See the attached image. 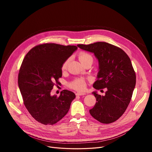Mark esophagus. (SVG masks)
Returning a JSON list of instances; mask_svg holds the SVG:
<instances>
[{
    "label": "esophagus",
    "instance_id": "esophagus-1",
    "mask_svg": "<svg viewBox=\"0 0 152 152\" xmlns=\"http://www.w3.org/2000/svg\"><path fill=\"white\" fill-rule=\"evenodd\" d=\"M76 95H77V96H80V95H86V94H85V93H83V92H77V93L76 94Z\"/></svg>",
    "mask_w": 152,
    "mask_h": 152
}]
</instances>
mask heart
I'll use <instances>...</instances> for the list:
<instances>
[{"instance_id": "1", "label": "heart", "mask_w": 152, "mask_h": 152, "mask_svg": "<svg viewBox=\"0 0 152 152\" xmlns=\"http://www.w3.org/2000/svg\"><path fill=\"white\" fill-rule=\"evenodd\" d=\"M79 59L83 65H84L85 63L89 61H93V58L92 56L87 52H82L79 55ZM68 64V60H65L64 61L61 65V69L65 70L66 69ZM69 86L71 88L77 90V91H84L86 89V82L83 79H76L73 81H72Z\"/></svg>"}]
</instances>
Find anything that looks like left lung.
<instances>
[{
	"label": "left lung",
	"instance_id": "1",
	"mask_svg": "<svg viewBox=\"0 0 152 152\" xmlns=\"http://www.w3.org/2000/svg\"><path fill=\"white\" fill-rule=\"evenodd\" d=\"M77 47L94 53L99 60L97 80L93 87L97 90L107 89L104 96L92 92L97 102L89 110L90 114L102 123H113L125 112L135 88L136 76L131 61L121 48L107 42Z\"/></svg>",
	"mask_w": 152,
	"mask_h": 152
}]
</instances>
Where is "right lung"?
<instances>
[{"label":"right lung","instance_id":"add662e5","mask_svg":"<svg viewBox=\"0 0 152 152\" xmlns=\"http://www.w3.org/2000/svg\"><path fill=\"white\" fill-rule=\"evenodd\" d=\"M76 45L54 43L34 47L24 58L18 83L23 103L31 115L45 125H53L65 116L75 94L63 90L59 97L52 96L55 85L62 76L61 65L77 50Z\"/></svg>","mask_w":152,"mask_h":152}]
</instances>
